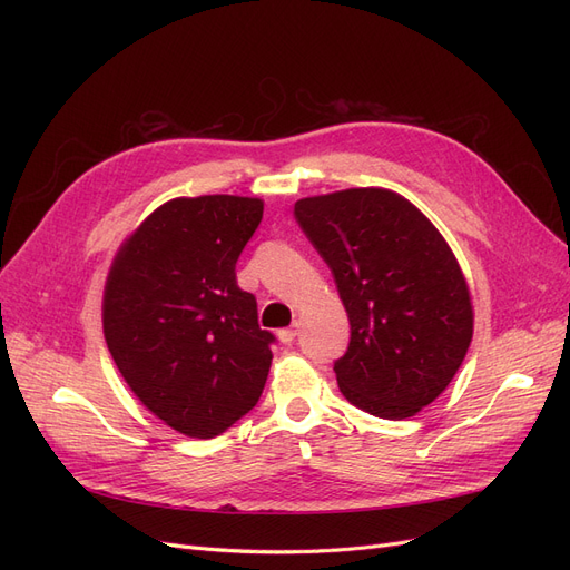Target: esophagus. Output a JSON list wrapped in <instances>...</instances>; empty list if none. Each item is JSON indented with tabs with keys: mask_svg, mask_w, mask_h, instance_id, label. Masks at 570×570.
<instances>
[{
	"mask_svg": "<svg viewBox=\"0 0 570 570\" xmlns=\"http://www.w3.org/2000/svg\"><path fill=\"white\" fill-rule=\"evenodd\" d=\"M297 335H299V323H295L292 327H283V331H278V340H281L283 344L295 342Z\"/></svg>",
	"mask_w": 570,
	"mask_h": 570,
	"instance_id": "esophagus-1",
	"label": "esophagus"
}]
</instances>
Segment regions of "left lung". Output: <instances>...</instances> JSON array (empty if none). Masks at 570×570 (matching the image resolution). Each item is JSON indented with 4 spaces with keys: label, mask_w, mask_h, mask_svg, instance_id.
<instances>
[{
    "label": "left lung",
    "mask_w": 570,
    "mask_h": 570,
    "mask_svg": "<svg viewBox=\"0 0 570 570\" xmlns=\"http://www.w3.org/2000/svg\"><path fill=\"white\" fill-rule=\"evenodd\" d=\"M347 308L340 392L373 416L402 421L452 383L473 337V304L454 252L402 195L352 187L295 204Z\"/></svg>",
    "instance_id": "left-lung-1"
}]
</instances>
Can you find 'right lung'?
Here are the masks:
<instances>
[{
    "instance_id": "1",
    "label": "right lung",
    "mask_w": 570,
    "mask_h": 570,
    "mask_svg": "<svg viewBox=\"0 0 570 570\" xmlns=\"http://www.w3.org/2000/svg\"><path fill=\"white\" fill-rule=\"evenodd\" d=\"M264 216L256 197H178L120 245L105 287L107 347L154 416L209 440L258 402L268 331L235 264Z\"/></svg>"
}]
</instances>
